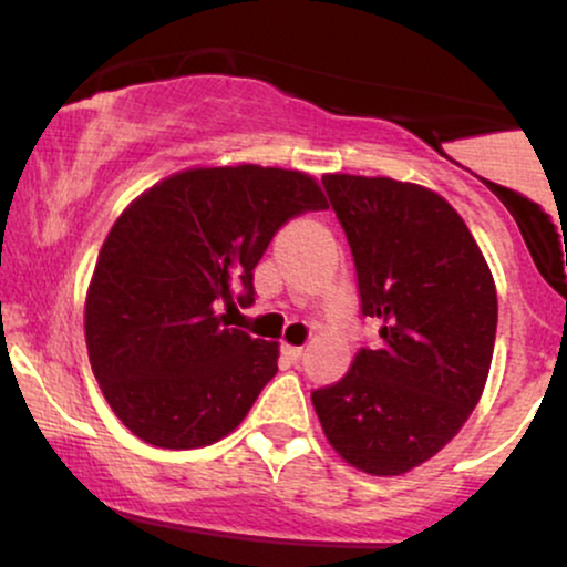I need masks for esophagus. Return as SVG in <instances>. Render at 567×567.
I'll list each match as a JSON object with an SVG mask.
<instances>
[{
	"label": "esophagus",
	"instance_id": "34e87169",
	"mask_svg": "<svg viewBox=\"0 0 567 567\" xmlns=\"http://www.w3.org/2000/svg\"><path fill=\"white\" fill-rule=\"evenodd\" d=\"M282 351H285V357H288L290 362H298L303 357V349L301 347H290V343H285Z\"/></svg>",
	"mask_w": 567,
	"mask_h": 567
}]
</instances>
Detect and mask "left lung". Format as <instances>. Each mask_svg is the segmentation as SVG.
Masks as SVG:
<instances>
[{"label":"left lung","instance_id":"left-lung-1","mask_svg":"<svg viewBox=\"0 0 567 567\" xmlns=\"http://www.w3.org/2000/svg\"><path fill=\"white\" fill-rule=\"evenodd\" d=\"M351 247L362 347L338 383L311 392L324 437L379 477L405 474L451 442L483 396L496 343V285L458 213L424 186L324 175Z\"/></svg>","mask_w":567,"mask_h":567}]
</instances>
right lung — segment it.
I'll use <instances>...</instances> for the list:
<instances>
[{
	"label": "right lung",
	"instance_id": "right-lung-1",
	"mask_svg": "<svg viewBox=\"0 0 567 567\" xmlns=\"http://www.w3.org/2000/svg\"><path fill=\"white\" fill-rule=\"evenodd\" d=\"M324 207L306 173L194 167L116 218L87 290L84 338L103 396L135 437L188 451L239 426L275 379L279 349L231 328L219 306H250L271 237Z\"/></svg>",
	"mask_w": 567,
	"mask_h": 567
}]
</instances>
